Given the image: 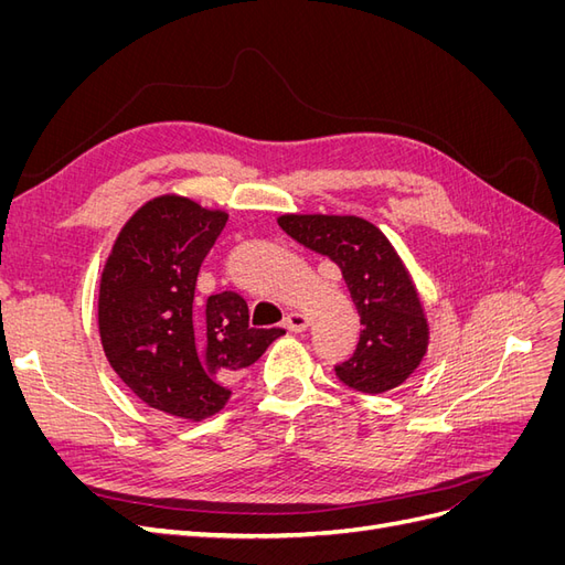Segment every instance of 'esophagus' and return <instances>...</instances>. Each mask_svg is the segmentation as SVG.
<instances>
[{
  "mask_svg": "<svg viewBox=\"0 0 565 565\" xmlns=\"http://www.w3.org/2000/svg\"><path fill=\"white\" fill-rule=\"evenodd\" d=\"M285 328H287L289 332H303L306 328H309V316H303V313H287Z\"/></svg>",
  "mask_w": 565,
  "mask_h": 565,
  "instance_id": "obj_1",
  "label": "esophagus"
}]
</instances>
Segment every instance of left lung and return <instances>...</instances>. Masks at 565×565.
<instances>
[{
    "label": "left lung",
    "mask_w": 565,
    "mask_h": 565,
    "mask_svg": "<svg viewBox=\"0 0 565 565\" xmlns=\"http://www.w3.org/2000/svg\"><path fill=\"white\" fill-rule=\"evenodd\" d=\"M280 228L332 259L361 316V339L349 361L334 365L339 382L361 393H384L417 370L429 328L417 289L386 235L361 216L282 214Z\"/></svg>",
    "instance_id": "obj_1"
}]
</instances>
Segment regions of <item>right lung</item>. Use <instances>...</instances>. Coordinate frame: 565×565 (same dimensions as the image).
<instances>
[{
  "instance_id": "obj_1",
  "label": "right lung",
  "mask_w": 565,
  "mask_h": 565,
  "mask_svg": "<svg viewBox=\"0 0 565 565\" xmlns=\"http://www.w3.org/2000/svg\"><path fill=\"white\" fill-rule=\"evenodd\" d=\"M228 221L179 195L146 202L119 231L98 289L108 363L146 405L200 422L231 398L235 372L285 330L249 328L247 301L221 292L195 301L204 256Z\"/></svg>"
}]
</instances>
